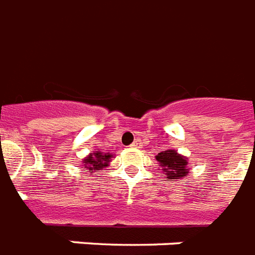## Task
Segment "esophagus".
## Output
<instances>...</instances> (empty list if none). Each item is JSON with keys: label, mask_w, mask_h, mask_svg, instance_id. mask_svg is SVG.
Listing matches in <instances>:
<instances>
[{"label": "esophagus", "mask_w": 255, "mask_h": 255, "mask_svg": "<svg viewBox=\"0 0 255 255\" xmlns=\"http://www.w3.org/2000/svg\"><path fill=\"white\" fill-rule=\"evenodd\" d=\"M132 148H139L140 147V143H137V141H135V143L131 144Z\"/></svg>", "instance_id": "34e87169"}]
</instances>
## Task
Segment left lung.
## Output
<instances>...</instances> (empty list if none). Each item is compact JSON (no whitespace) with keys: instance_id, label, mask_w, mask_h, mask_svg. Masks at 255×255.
Segmentation results:
<instances>
[{"instance_id":"8db88e82","label":"left lung","mask_w":255,"mask_h":255,"mask_svg":"<svg viewBox=\"0 0 255 255\" xmlns=\"http://www.w3.org/2000/svg\"><path fill=\"white\" fill-rule=\"evenodd\" d=\"M156 160L159 161L163 176H165L168 181H174L178 178H184L188 174V160L186 157L181 156L177 151H167L160 152L156 156Z\"/></svg>"}]
</instances>
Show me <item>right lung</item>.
Returning a JSON list of instances; mask_svg holds the SVG:
<instances>
[{
    "mask_svg": "<svg viewBox=\"0 0 255 255\" xmlns=\"http://www.w3.org/2000/svg\"><path fill=\"white\" fill-rule=\"evenodd\" d=\"M112 155L110 153H103V152L100 151H95L91 152L90 155L86 157L83 161H85V168L87 170L86 172H95V170H100L103 169V168L108 167V164L111 161Z\"/></svg>",
    "mask_w": 255,
    "mask_h": 255,
    "instance_id": "1",
    "label": "right lung"
}]
</instances>
